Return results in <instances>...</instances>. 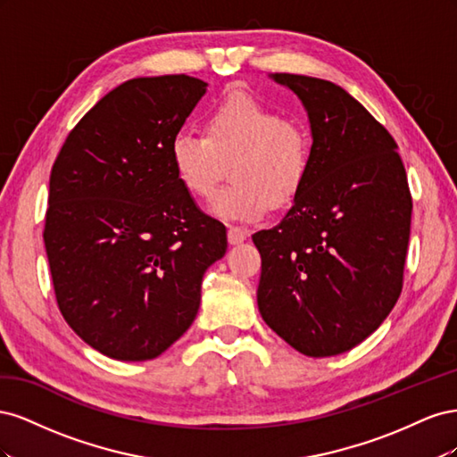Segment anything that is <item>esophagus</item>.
<instances>
[{
	"label": "esophagus",
	"mask_w": 457,
	"mask_h": 457,
	"mask_svg": "<svg viewBox=\"0 0 457 457\" xmlns=\"http://www.w3.org/2000/svg\"><path fill=\"white\" fill-rule=\"evenodd\" d=\"M247 237H250V234H247L245 228H242V227H228V244L230 245L242 244Z\"/></svg>",
	"instance_id": "esophagus-1"
}]
</instances>
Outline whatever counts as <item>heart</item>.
I'll list each match as a JSON object with an SVG mask.
<instances>
[{"label":"heart","mask_w":457,"mask_h":457,"mask_svg":"<svg viewBox=\"0 0 457 457\" xmlns=\"http://www.w3.org/2000/svg\"><path fill=\"white\" fill-rule=\"evenodd\" d=\"M311 135L305 123L247 93H234L205 116V135L181 129L170 143L175 177L190 196L207 200L230 165L232 185L213 198L220 220L253 223L270 202L284 207L307 181Z\"/></svg>","instance_id":"1"}]
</instances>
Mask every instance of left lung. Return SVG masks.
<instances>
[{
  "label": "left lung",
  "mask_w": 457,
  "mask_h": 457,
  "mask_svg": "<svg viewBox=\"0 0 457 457\" xmlns=\"http://www.w3.org/2000/svg\"><path fill=\"white\" fill-rule=\"evenodd\" d=\"M311 121L307 181L286 217L253 234L262 320L307 356L351 351L403 292L411 196L396 143L343 87L272 74Z\"/></svg>",
  "instance_id": "left-lung-1"
}]
</instances>
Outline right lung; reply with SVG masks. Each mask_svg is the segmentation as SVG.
I'll use <instances>...</instances> for the list:
<instances>
[{"mask_svg":"<svg viewBox=\"0 0 457 457\" xmlns=\"http://www.w3.org/2000/svg\"><path fill=\"white\" fill-rule=\"evenodd\" d=\"M207 84L133 78L68 133L49 177L44 242L59 309L116 361L160 356L195 322L227 230L179 183L170 143Z\"/></svg>","mask_w":457,"mask_h":457,"instance_id":"obj_1","label":"right lung"}]
</instances>
